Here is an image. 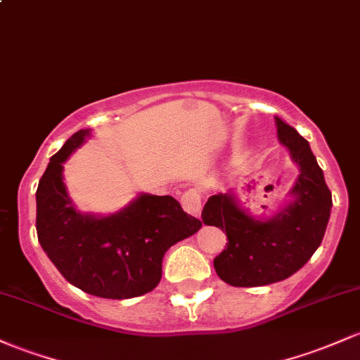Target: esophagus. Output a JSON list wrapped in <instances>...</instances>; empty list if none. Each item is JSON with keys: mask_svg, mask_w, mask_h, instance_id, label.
I'll use <instances>...</instances> for the list:
<instances>
[{"mask_svg": "<svg viewBox=\"0 0 360 360\" xmlns=\"http://www.w3.org/2000/svg\"><path fill=\"white\" fill-rule=\"evenodd\" d=\"M181 203H183V208L189 215H198L201 210V195L196 189H188L181 196Z\"/></svg>", "mask_w": 360, "mask_h": 360, "instance_id": "34e87169", "label": "esophagus"}]
</instances>
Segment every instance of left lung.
<instances>
[{"label":"left lung","mask_w":360,"mask_h":360,"mask_svg":"<svg viewBox=\"0 0 360 360\" xmlns=\"http://www.w3.org/2000/svg\"><path fill=\"white\" fill-rule=\"evenodd\" d=\"M276 136L299 167L294 186L278 210L252 215L236 191L208 198L201 212L205 225L227 234V250L213 259L217 275L234 287L270 285L289 278L309 262L321 244L331 213V193L307 140L275 116Z\"/></svg>","instance_id":"8db88e82"}]
</instances>
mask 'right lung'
<instances>
[{
	"mask_svg": "<svg viewBox=\"0 0 360 360\" xmlns=\"http://www.w3.org/2000/svg\"><path fill=\"white\" fill-rule=\"evenodd\" d=\"M92 129H80L51 157L39 181L37 238L71 285L104 299H131L159 285L171 246L196 234L201 222L172 196L138 193L121 210H78L66 188L65 162Z\"/></svg>",
	"mask_w": 360,
	"mask_h": 360,
	"instance_id": "1",
	"label": "right lung"
}]
</instances>
